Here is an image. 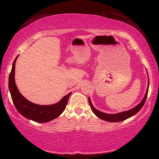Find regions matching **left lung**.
<instances>
[{
	"mask_svg": "<svg viewBox=\"0 0 159 159\" xmlns=\"http://www.w3.org/2000/svg\"><path fill=\"white\" fill-rule=\"evenodd\" d=\"M148 90H149V85H148L147 93H146V94H145L144 99H142V101L138 104V105H137L135 107H134V108H133L130 110H128V111L120 112V113H118V114H105V113L101 112V111H98V110H97L95 107L93 106L92 103H91L90 98H88V102H89V104L90 106L91 110H92L94 114H95L98 118H101V119H102V120H106V121H108V122H119V121H122V120L127 119V118H130L131 116H133V115L136 114L137 113H138L139 110L142 108V107L144 106V104L145 103V102H146V99L147 98Z\"/></svg>",
	"mask_w": 159,
	"mask_h": 159,
	"instance_id": "1",
	"label": "left lung"
}]
</instances>
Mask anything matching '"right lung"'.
Segmentation results:
<instances>
[{
  "instance_id": "add662e5",
  "label": "right lung",
  "mask_w": 159,
  "mask_h": 159,
  "mask_svg": "<svg viewBox=\"0 0 159 159\" xmlns=\"http://www.w3.org/2000/svg\"><path fill=\"white\" fill-rule=\"evenodd\" d=\"M17 58V57L12 64L8 83L10 95L16 109L23 116L38 123L48 122L58 117L65 109L71 93L64 96L57 103L52 105H39L27 100L21 95L15 81V62Z\"/></svg>"
}]
</instances>
